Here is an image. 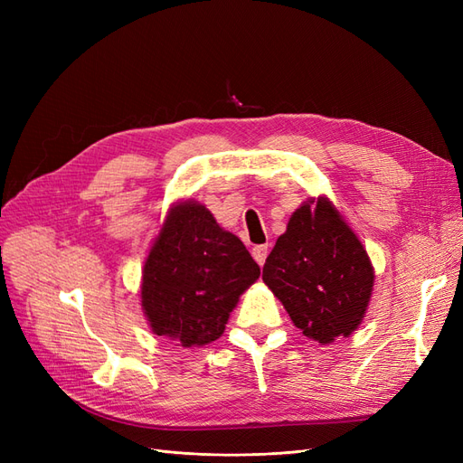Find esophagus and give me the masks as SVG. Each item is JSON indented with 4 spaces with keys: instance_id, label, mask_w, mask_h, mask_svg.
<instances>
[{
    "instance_id": "esophagus-1",
    "label": "esophagus",
    "mask_w": 463,
    "mask_h": 463,
    "mask_svg": "<svg viewBox=\"0 0 463 463\" xmlns=\"http://www.w3.org/2000/svg\"><path fill=\"white\" fill-rule=\"evenodd\" d=\"M266 255H269V245H257V247H253V257L259 262V266L264 264Z\"/></svg>"
}]
</instances>
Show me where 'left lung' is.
I'll list each match as a JSON object with an SVG mask.
<instances>
[{"mask_svg": "<svg viewBox=\"0 0 463 463\" xmlns=\"http://www.w3.org/2000/svg\"><path fill=\"white\" fill-rule=\"evenodd\" d=\"M262 279L307 338L330 344L361 325L374 270L354 230L326 197H318L291 214Z\"/></svg>", "mask_w": 463, "mask_h": 463, "instance_id": "obj_1", "label": "left lung"}]
</instances>
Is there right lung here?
Segmentation results:
<instances>
[{
	"label": "right lung",
	"instance_id": "right-lung-1",
	"mask_svg": "<svg viewBox=\"0 0 463 463\" xmlns=\"http://www.w3.org/2000/svg\"><path fill=\"white\" fill-rule=\"evenodd\" d=\"M259 264L197 201L170 208L145 260L141 305L152 332L177 345L218 340Z\"/></svg>",
	"mask_w": 463,
	"mask_h": 463
}]
</instances>
